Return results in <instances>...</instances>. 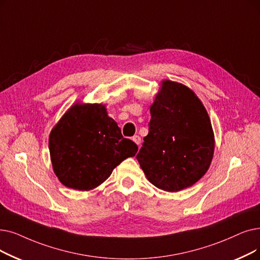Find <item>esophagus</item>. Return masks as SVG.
<instances>
[{"label":"esophagus","mask_w":260,"mask_h":260,"mask_svg":"<svg viewBox=\"0 0 260 260\" xmlns=\"http://www.w3.org/2000/svg\"><path fill=\"white\" fill-rule=\"evenodd\" d=\"M133 141L139 146L140 143H141V138H140L139 136H134V137H133Z\"/></svg>","instance_id":"34e87169"}]
</instances>
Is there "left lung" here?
I'll list each match as a JSON object with an SVG mask.
<instances>
[{"mask_svg": "<svg viewBox=\"0 0 260 260\" xmlns=\"http://www.w3.org/2000/svg\"><path fill=\"white\" fill-rule=\"evenodd\" d=\"M150 107L149 134L137 160L155 187L177 192L210 167L214 135L207 110L189 87L164 80Z\"/></svg>", "mask_w": 260, "mask_h": 260, "instance_id": "1", "label": "left lung"}]
</instances>
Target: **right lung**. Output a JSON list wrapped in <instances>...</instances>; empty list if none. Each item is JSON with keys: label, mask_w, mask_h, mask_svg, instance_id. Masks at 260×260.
Here are the masks:
<instances>
[{"label": "right lung", "mask_w": 260, "mask_h": 260, "mask_svg": "<svg viewBox=\"0 0 260 260\" xmlns=\"http://www.w3.org/2000/svg\"><path fill=\"white\" fill-rule=\"evenodd\" d=\"M49 149L53 171L68 188L89 191L103 184L137 144L123 138L103 104L76 102L52 128Z\"/></svg>", "instance_id": "add662e5"}]
</instances>
